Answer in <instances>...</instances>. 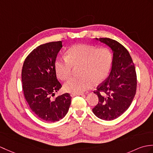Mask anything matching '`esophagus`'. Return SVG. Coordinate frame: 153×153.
Listing matches in <instances>:
<instances>
[{"label":"esophagus","instance_id":"esophagus-1","mask_svg":"<svg viewBox=\"0 0 153 153\" xmlns=\"http://www.w3.org/2000/svg\"><path fill=\"white\" fill-rule=\"evenodd\" d=\"M84 94L83 93H71L70 96L72 97H76V96H83Z\"/></svg>","mask_w":153,"mask_h":153}]
</instances>
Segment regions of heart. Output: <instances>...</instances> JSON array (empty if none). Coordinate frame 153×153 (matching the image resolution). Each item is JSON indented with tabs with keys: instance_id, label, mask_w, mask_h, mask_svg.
I'll list each match as a JSON object with an SVG mask.
<instances>
[{
	"instance_id": "b5f03b06",
	"label": "heart",
	"mask_w": 153,
	"mask_h": 153,
	"mask_svg": "<svg viewBox=\"0 0 153 153\" xmlns=\"http://www.w3.org/2000/svg\"><path fill=\"white\" fill-rule=\"evenodd\" d=\"M112 65V55L106 48L77 44L70 47L66 57L57 58L55 71L61 80H66L71 75L72 66L79 65V76L73 77L65 84L66 91L81 93L94 85L104 81L109 75Z\"/></svg>"
}]
</instances>
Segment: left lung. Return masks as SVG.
<instances>
[{
  "mask_svg": "<svg viewBox=\"0 0 153 153\" xmlns=\"http://www.w3.org/2000/svg\"><path fill=\"white\" fill-rule=\"evenodd\" d=\"M95 40L111 49L113 59L109 76L94 92L98 103L93 112L99 119L112 120L125 113L132 104L137 87L136 69L129 52L119 42L107 38Z\"/></svg>",
  "mask_w": 153,
  "mask_h": 153,
  "instance_id": "obj_1",
  "label": "left lung"
}]
</instances>
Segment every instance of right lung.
Wrapping results in <instances>:
<instances>
[{"label": "right lung", "mask_w": 153, "mask_h": 153, "mask_svg": "<svg viewBox=\"0 0 153 153\" xmlns=\"http://www.w3.org/2000/svg\"><path fill=\"white\" fill-rule=\"evenodd\" d=\"M62 48L61 41L39 45L25 60L21 78L25 98L42 120L54 123L68 113L71 104L68 93L51 98L62 85L56 79L55 62Z\"/></svg>", "instance_id": "right-lung-1"}]
</instances>
